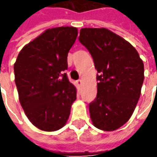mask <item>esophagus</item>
I'll return each mask as SVG.
<instances>
[{
	"mask_svg": "<svg viewBox=\"0 0 157 157\" xmlns=\"http://www.w3.org/2000/svg\"><path fill=\"white\" fill-rule=\"evenodd\" d=\"M76 85H77V86H82V80H77L76 81Z\"/></svg>",
	"mask_w": 157,
	"mask_h": 157,
	"instance_id": "1",
	"label": "esophagus"
}]
</instances>
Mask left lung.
Here are the masks:
<instances>
[{"label":"left lung","mask_w":157,"mask_h":157,"mask_svg":"<svg viewBox=\"0 0 157 157\" xmlns=\"http://www.w3.org/2000/svg\"><path fill=\"white\" fill-rule=\"evenodd\" d=\"M78 39L98 71V93L89 104L92 123L99 129L115 130L137 105L144 82L143 61L128 42L108 29H82Z\"/></svg>","instance_id":"1"}]
</instances>
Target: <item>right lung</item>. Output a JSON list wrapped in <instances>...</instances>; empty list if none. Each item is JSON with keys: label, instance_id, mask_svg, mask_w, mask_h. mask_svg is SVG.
Wrapping results in <instances>:
<instances>
[{"label": "right lung", "instance_id": "add662e5", "mask_svg": "<svg viewBox=\"0 0 157 157\" xmlns=\"http://www.w3.org/2000/svg\"><path fill=\"white\" fill-rule=\"evenodd\" d=\"M77 34L73 27L48 29L22 48L14 64L20 103L30 122L44 131L62 128L76 99L64 71Z\"/></svg>", "mask_w": 157, "mask_h": 157}]
</instances>
